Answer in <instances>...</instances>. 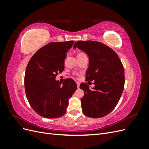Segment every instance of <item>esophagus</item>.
<instances>
[{
    "label": "esophagus",
    "mask_w": 149,
    "mask_h": 149,
    "mask_svg": "<svg viewBox=\"0 0 149 149\" xmlns=\"http://www.w3.org/2000/svg\"><path fill=\"white\" fill-rule=\"evenodd\" d=\"M76 84H77V86H78V88H79V85H80V83H79V82L77 81V82H76Z\"/></svg>",
    "instance_id": "1"
}]
</instances>
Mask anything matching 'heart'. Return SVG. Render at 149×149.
I'll return each instance as SVG.
<instances>
[{
	"instance_id": "b5f03b06",
	"label": "heart",
	"mask_w": 149,
	"mask_h": 149,
	"mask_svg": "<svg viewBox=\"0 0 149 149\" xmlns=\"http://www.w3.org/2000/svg\"><path fill=\"white\" fill-rule=\"evenodd\" d=\"M81 54H84V53H80L79 54V55H81Z\"/></svg>"
}]
</instances>
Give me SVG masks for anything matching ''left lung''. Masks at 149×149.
Wrapping results in <instances>:
<instances>
[{"instance_id":"left-lung-1","label":"left lung","mask_w":149,"mask_h":149,"mask_svg":"<svg viewBox=\"0 0 149 149\" xmlns=\"http://www.w3.org/2000/svg\"><path fill=\"white\" fill-rule=\"evenodd\" d=\"M84 52L89 57L86 81H92V89L86 83L80 84L84 93L81 100L84 115L100 118L109 114L120 100L125 78L124 70L116 53L109 47L94 41H78L73 48Z\"/></svg>"}]
</instances>
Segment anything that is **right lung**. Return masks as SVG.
I'll return each mask as SVG.
<instances>
[{"mask_svg":"<svg viewBox=\"0 0 149 149\" xmlns=\"http://www.w3.org/2000/svg\"><path fill=\"white\" fill-rule=\"evenodd\" d=\"M73 41L52 42L40 48L31 58L25 74V89L33 109L45 118L63 116L68 100L77 89L74 81L67 79L61 83L56 75L64 70L66 53Z\"/></svg>","mask_w":149,"mask_h":149,"instance_id":"add662e5","label":"right lung"}]
</instances>
